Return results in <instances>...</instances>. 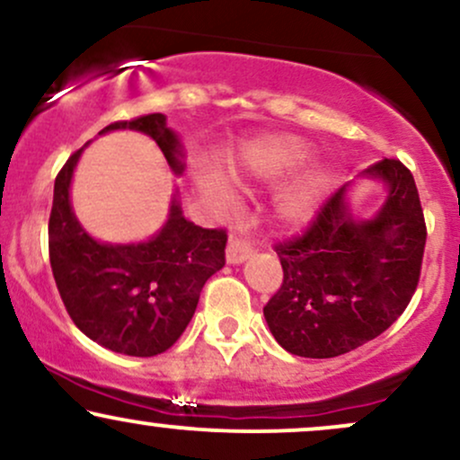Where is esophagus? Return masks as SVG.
I'll return each mask as SVG.
<instances>
[{
  "instance_id": "1",
  "label": "esophagus",
  "mask_w": 460,
  "mask_h": 460,
  "mask_svg": "<svg viewBox=\"0 0 460 460\" xmlns=\"http://www.w3.org/2000/svg\"><path fill=\"white\" fill-rule=\"evenodd\" d=\"M252 255V246L242 237H231L226 244V263H242Z\"/></svg>"
}]
</instances>
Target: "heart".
Instances as JSON below:
<instances>
[{"mask_svg": "<svg viewBox=\"0 0 460 460\" xmlns=\"http://www.w3.org/2000/svg\"><path fill=\"white\" fill-rule=\"evenodd\" d=\"M311 146L296 136H274L261 142L260 149L255 151V166L257 175L263 179H277L285 172L294 171L309 160ZM322 190H324V172L315 171L298 183L296 188L289 190L281 200V218L288 225H303L314 218L318 212Z\"/></svg>", "mask_w": 460, "mask_h": 460, "instance_id": "b5f03b06", "label": "heart"}]
</instances>
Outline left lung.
Segmentation results:
<instances>
[{"mask_svg":"<svg viewBox=\"0 0 460 460\" xmlns=\"http://www.w3.org/2000/svg\"><path fill=\"white\" fill-rule=\"evenodd\" d=\"M363 177L387 186L374 218L350 214L344 183L303 235L274 246L283 283L263 315L292 355L331 358L363 346L402 315L420 283L426 223L413 175L385 157Z\"/></svg>","mask_w":460,"mask_h":460,"instance_id":"left-lung-1","label":"left lung"}]
</instances>
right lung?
I'll return each mask as SVG.
<instances>
[{"label": "right lung", "instance_id": "right-lung-1", "mask_svg": "<svg viewBox=\"0 0 460 460\" xmlns=\"http://www.w3.org/2000/svg\"><path fill=\"white\" fill-rule=\"evenodd\" d=\"M134 129L157 142L168 166L183 171V149L164 114L116 120L99 134ZM79 149L58 172L49 214V261L75 326L108 350L129 357L166 352L186 331L205 281L225 266V229L183 218L175 199L160 234L138 244H103L86 234L68 200Z\"/></svg>", "mask_w": 460, "mask_h": 460}]
</instances>
